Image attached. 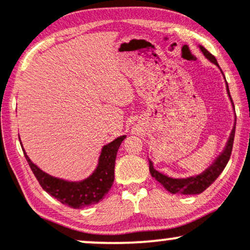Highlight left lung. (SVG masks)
I'll use <instances>...</instances> for the list:
<instances>
[{
  "label": "left lung",
  "instance_id": "obj_1",
  "mask_svg": "<svg viewBox=\"0 0 250 250\" xmlns=\"http://www.w3.org/2000/svg\"><path fill=\"white\" fill-rule=\"evenodd\" d=\"M200 49L210 62H213L214 64H216L219 67V63H217L216 59L211 55L209 51L206 49L205 47L200 45ZM227 91H228V95L230 97V101L233 103V100H231L230 94H229L228 84H227ZM234 105V103H233ZM234 136H235V125L233 130H231L230 136H229L228 142H227V146L223 150V153L215 160L213 165L209 167L207 170L203 171L202 174L197 175V176H191L187 177V179H171V177L166 176L157 171L156 169H154L153 163L149 161V171H150L151 176L155 177V180L159 181L160 183L165 187L169 193L171 194H183V195H194V194H200L202 193L203 190H206L211 183L214 182L215 180L219 177V175L222 173L223 169L226 168L227 163H228L229 159H230L231 150H233V143H234Z\"/></svg>",
  "mask_w": 250,
  "mask_h": 250
}]
</instances>
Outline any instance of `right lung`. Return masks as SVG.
<instances>
[{
  "mask_svg": "<svg viewBox=\"0 0 250 250\" xmlns=\"http://www.w3.org/2000/svg\"><path fill=\"white\" fill-rule=\"evenodd\" d=\"M125 139V136H120L113 142L104 146L102 148L99 166L95 171L88 179L81 182H68V181L50 176L30 161L24 149L23 153L31 171L35 175L43 190L55 197L63 205L79 209L100 202L111 188L114 182L116 154Z\"/></svg>",
  "mask_w": 250,
  "mask_h": 250,
  "instance_id": "obj_1",
  "label": "right lung"
}]
</instances>
